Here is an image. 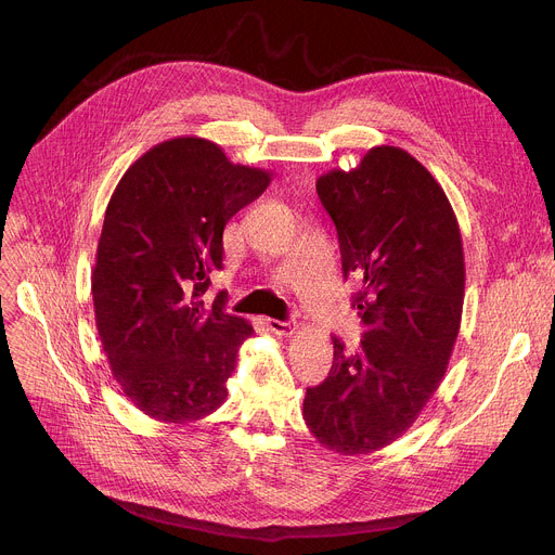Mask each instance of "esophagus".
Segmentation results:
<instances>
[{
    "label": "esophagus",
    "instance_id": "obj_1",
    "mask_svg": "<svg viewBox=\"0 0 555 555\" xmlns=\"http://www.w3.org/2000/svg\"><path fill=\"white\" fill-rule=\"evenodd\" d=\"M266 327H268L272 334H276V336H292L294 330H296V325H294L292 321H276V319H268V321H266Z\"/></svg>",
    "mask_w": 555,
    "mask_h": 555
}]
</instances>
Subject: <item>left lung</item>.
Masks as SVG:
<instances>
[{
  "label": "left lung",
  "instance_id": "left-lung-1",
  "mask_svg": "<svg viewBox=\"0 0 555 555\" xmlns=\"http://www.w3.org/2000/svg\"><path fill=\"white\" fill-rule=\"evenodd\" d=\"M362 319L360 349L334 340L327 379L302 417L325 448L353 456L402 437L439 388L461 327L465 263L454 210L400 146H373L351 171L315 182Z\"/></svg>",
  "mask_w": 555,
  "mask_h": 555
}]
</instances>
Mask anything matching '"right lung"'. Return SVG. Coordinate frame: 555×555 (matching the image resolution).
<instances>
[{"label":"right lung","instance_id":"right-lung-1","mask_svg":"<svg viewBox=\"0 0 555 555\" xmlns=\"http://www.w3.org/2000/svg\"><path fill=\"white\" fill-rule=\"evenodd\" d=\"M272 173L232 165L219 144L182 135L149 149L120 178L103 221L92 296L112 375L129 402L165 424L217 411L236 351L255 334L206 305L223 268V228Z\"/></svg>","mask_w":555,"mask_h":555}]
</instances>
